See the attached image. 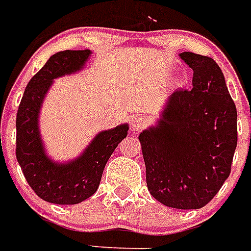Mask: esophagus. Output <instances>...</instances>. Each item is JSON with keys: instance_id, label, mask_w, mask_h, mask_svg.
<instances>
[{"instance_id": "obj_1", "label": "esophagus", "mask_w": 251, "mask_h": 251, "mask_svg": "<svg viewBox=\"0 0 251 251\" xmlns=\"http://www.w3.org/2000/svg\"><path fill=\"white\" fill-rule=\"evenodd\" d=\"M147 126V120L144 117H136L131 124V130L132 131H139V130L144 129Z\"/></svg>"}]
</instances>
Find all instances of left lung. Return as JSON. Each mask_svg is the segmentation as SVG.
Segmentation results:
<instances>
[{
    "mask_svg": "<svg viewBox=\"0 0 251 251\" xmlns=\"http://www.w3.org/2000/svg\"><path fill=\"white\" fill-rule=\"evenodd\" d=\"M178 56L193 69V88L168 97L157 124L143 130L139 142L151 197L166 207L199 209L229 176L237 112L213 58Z\"/></svg>",
    "mask_w": 251,
    "mask_h": 251,
    "instance_id": "1",
    "label": "left lung"
}]
</instances>
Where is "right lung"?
Returning <instances> with one entry per match:
<instances>
[{"instance_id":"obj_1","label":"right lung","mask_w":251,"mask_h":251,"mask_svg":"<svg viewBox=\"0 0 251 251\" xmlns=\"http://www.w3.org/2000/svg\"><path fill=\"white\" fill-rule=\"evenodd\" d=\"M92 50H62L50 56L31 77L16 115V158L29 186L53 204L81 203L97 191L107 161L129 131L127 124L98 132L81 154L67 162L48 157L39 129V113L54 79L79 73Z\"/></svg>"}]
</instances>
